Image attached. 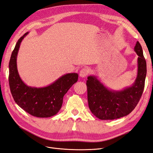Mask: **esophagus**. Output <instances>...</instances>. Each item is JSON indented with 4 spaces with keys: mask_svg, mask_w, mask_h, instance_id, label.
Returning <instances> with one entry per match:
<instances>
[{
    "mask_svg": "<svg viewBox=\"0 0 153 153\" xmlns=\"http://www.w3.org/2000/svg\"><path fill=\"white\" fill-rule=\"evenodd\" d=\"M89 70L87 68H83L80 71V76L82 78H85L88 74Z\"/></svg>",
    "mask_w": 153,
    "mask_h": 153,
    "instance_id": "1",
    "label": "esophagus"
}]
</instances>
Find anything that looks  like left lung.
<instances>
[{"label":"left lung","mask_w":153,"mask_h":153,"mask_svg":"<svg viewBox=\"0 0 153 153\" xmlns=\"http://www.w3.org/2000/svg\"><path fill=\"white\" fill-rule=\"evenodd\" d=\"M134 51L138 56L137 74L131 86L122 90H112L104 85L96 76L87 77L88 107L99 119L111 120L125 117L138 104L144 91L147 68L143 49L138 41Z\"/></svg>","instance_id":"1"}]
</instances>
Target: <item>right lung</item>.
I'll return each mask as SVG.
<instances>
[{"label":"right lung","mask_w":153,"mask_h":153,"mask_svg":"<svg viewBox=\"0 0 153 153\" xmlns=\"http://www.w3.org/2000/svg\"><path fill=\"white\" fill-rule=\"evenodd\" d=\"M29 32L17 42L9 61V83L15 102L33 117L49 118L60 110L63 97L70 87L78 81L76 73H67L50 85L43 87L28 86L20 78L17 68V56L20 44Z\"/></svg>","instance_id":"1"}]
</instances>
